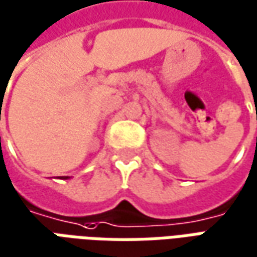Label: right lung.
Here are the masks:
<instances>
[{"label": "right lung", "instance_id": "obj_1", "mask_svg": "<svg viewBox=\"0 0 257 257\" xmlns=\"http://www.w3.org/2000/svg\"><path fill=\"white\" fill-rule=\"evenodd\" d=\"M60 179H64V180H66V179H70V178H68V176H62Z\"/></svg>", "mask_w": 257, "mask_h": 257}]
</instances>
